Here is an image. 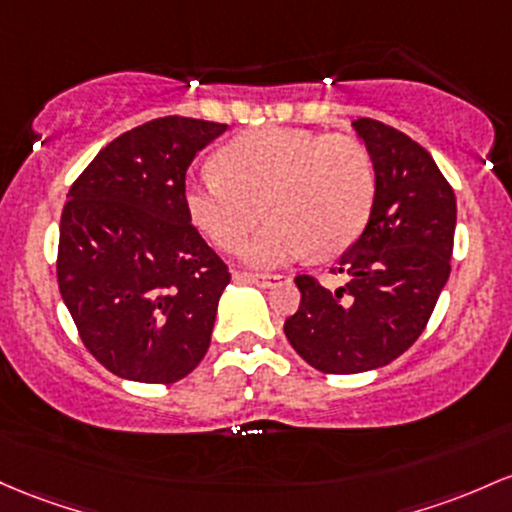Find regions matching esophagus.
I'll return each mask as SVG.
<instances>
[{
  "label": "esophagus",
  "mask_w": 512,
  "mask_h": 512,
  "mask_svg": "<svg viewBox=\"0 0 512 512\" xmlns=\"http://www.w3.org/2000/svg\"><path fill=\"white\" fill-rule=\"evenodd\" d=\"M235 279L238 282H245V284H257V286H265V289H269V286H277L282 284V274H247V272H238L235 274Z\"/></svg>",
  "instance_id": "34e87169"
}]
</instances>
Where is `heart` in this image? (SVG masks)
Instances as JSON below:
<instances>
[{
	"label": "heart",
	"mask_w": 512,
	"mask_h": 512,
	"mask_svg": "<svg viewBox=\"0 0 512 512\" xmlns=\"http://www.w3.org/2000/svg\"><path fill=\"white\" fill-rule=\"evenodd\" d=\"M213 167L216 174L184 189L189 216L221 250L235 252L265 206L272 221L245 250L255 267L286 265L313 250H345L374 206L372 155L350 136L257 128L228 140Z\"/></svg>",
	"instance_id": "b5f03b06"
}]
</instances>
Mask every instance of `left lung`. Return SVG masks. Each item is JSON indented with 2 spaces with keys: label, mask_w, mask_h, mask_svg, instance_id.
<instances>
[{
  "label": "left lung",
  "mask_w": 512,
  "mask_h": 512,
  "mask_svg": "<svg viewBox=\"0 0 512 512\" xmlns=\"http://www.w3.org/2000/svg\"><path fill=\"white\" fill-rule=\"evenodd\" d=\"M372 155L376 196L362 235L330 272L294 279L299 311L286 318L291 347L325 374H357L401 357L432 316L449 279L457 199L428 150L374 119L352 121Z\"/></svg>",
  "instance_id": "8db88e82"
}]
</instances>
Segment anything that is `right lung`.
Here are the masks:
<instances>
[{"label":"right lung","instance_id":"obj_1","mask_svg":"<svg viewBox=\"0 0 512 512\" xmlns=\"http://www.w3.org/2000/svg\"><path fill=\"white\" fill-rule=\"evenodd\" d=\"M226 123L165 116L111 140L67 192L58 286L77 333L121 379L174 384L211 345L228 265L192 226L184 177Z\"/></svg>","mask_w":512,"mask_h":512}]
</instances>
